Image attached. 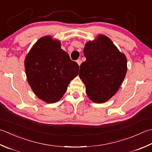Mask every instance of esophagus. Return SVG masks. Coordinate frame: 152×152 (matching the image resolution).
<instances>
[{
	"mask_svg": "<svg viewBox=\"0 0 152 152\" xmlns=\"http://www.w3.org/2000/svg\"><path fill=\"white\" fill-rule=\"evenodd\" d=\"M76 62H77V63H78V64L79 65V66H80V65L81 64V63H82V61L80 60V59H78V60H77Z\"/></svg>",
	"mask_w": 152,
	"mask_h": 152,
	"instance_id": "obj_1",
	"label": "esophagus"
}]
</instances>
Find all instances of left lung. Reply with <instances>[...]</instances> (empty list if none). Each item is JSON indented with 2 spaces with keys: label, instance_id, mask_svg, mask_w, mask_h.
Masks as SVG:
<instances>
[{
  "label": "left lung",
  "instance_id": "8db88e82",
  "mask_svg": "<svg viewBox=\"0 0 152 152\" xmlns=\"http://www.w3.org/2000/svg\"><path fill=\"white\" fill-rule=\"evenodd\" d=\"M84 55L86 61L80 65L79 76L86 94L95 103L105 102L118 91L126 76V56L103 35L86 43Z\"/></svg>",
  "mask_w": 152,
  "mask_h": 152
}]
</instances>
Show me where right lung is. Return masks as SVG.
Instances as JSON below:
<instances>
[{"instance_id":"obj_1","label":"right lung","mask_w":152,"mask_h":152,"mask_svg":"<svg viewBox=\"0 0 152 152\" xmlns=\"http://www.w3.org/2000/svg\"><path fill=\"white\" fill-rule=\"evenodd\" d=\"M29 86L35 94L47 103L58 102L71 80L78 74L79 66L50 36L39 39L25 59Z\"/></svg>"}]
</instances>
